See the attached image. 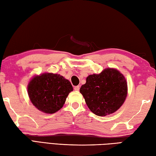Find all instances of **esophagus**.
Masks as SVG:
<instances>
[{
    "label": "esophagus",
    "mask_w": 156,
    "mask_h": 156,
    "mask_svg": "<svg viewBox=\"0 0 156 156\" xmlns=\"http://www.w3.org/2000/svg\"><path fill=\"white\" fill-rule=\"evenodd\" d=\"M79 90H80V86H76L74 87V90L78 91Z\"/></svg>",
    "instance_id": "esophagus-1"
}]
</instances>
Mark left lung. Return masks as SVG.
<instances>
[{
  "mask_svg": "<svg viewBox=\"0 0 156 156\" xmlns=\"http://www.w3.org/2000/svg\"><path fill=\"white\" fill-rule=\"evenodd\" d=\"M127 82L123 74L114 68H107L99 74L89 75L80 92L88 108L99 116L116 112L127 96Z\"/></svg>",
  "mask_w": 156,
  "mask_h": 156,
  "instance_id": "8db88e82",
  "label": "left lung"
}]
</instances>
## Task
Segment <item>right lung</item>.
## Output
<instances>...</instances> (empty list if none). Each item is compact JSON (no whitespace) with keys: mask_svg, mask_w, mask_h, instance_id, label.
I'll return each instance as SVG.
<instances>
[{"mask_svg":"<svg viewBox=\"0 0 156 156\" xmlns=\"http://www.w3.org/2000/svg\"><path fill=\"white\" fill-rule=\"evenodd\" d=\"M72 90L73 87L68 80L53 73L36 76L27 85V93L32 104L46 114L59 111Z\"/></svg>","mask_w":156,"mask_h":156,"instance_id":"add662e5","label":"right lung"}]
</instances>
